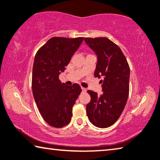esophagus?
Masks as SVG:
<instances>
[{
	"mask_svg": "<svg viewBox=\"0 0 160 160\" xmlns=\"http://www.w3.org/2000/svg\"><path fill=\"white\" fill-rule=\"evenodd\" d=\"M82 92H87V88H83V87H82Z\"/></svg>",
	"mask_w": 160,
	"mask_h": 160,
	"instance_id": "esophagus-1",
	"label": "esophagus"
}]
</instances>
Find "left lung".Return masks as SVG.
Instances as JSON below:
<instances>
[{"mask_svg": "<svg viewBox=\"0 0 160 160\" xmlns=\"http://www.w3.org/2000/svg\"><path fill=\"white\" fill-rule=\"evenodd\" d=\"M85 42L97 56L94 77L102 78L103 94L88 90L91 96L87 114L92 124L107 128L117 121L129 97L130 68L124 53L109 38H84Z\"/></svg>", "mask_w": 160, "mask_h": 160, "instance_id": "left-lung-1", "label": "left lung"}]
</instances>
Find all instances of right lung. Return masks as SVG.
<instances>
[{"mask_svg":"<svg viewBox=\"0 0 160 160\" xmlns=\"http://www.w3.org/2000/svg\"><path fill=\"white\" fill-rule=\"evenodd\" d=\"M83 37H53L38 49L34 58L32 91L43 119L61 128L71 122L72 107L82 92L79 84L66 86L59 80Z\"/></svg>","mask_w":160,"mask_h":160,"instance_id":"1","label":"right lung"}]
</instances>
